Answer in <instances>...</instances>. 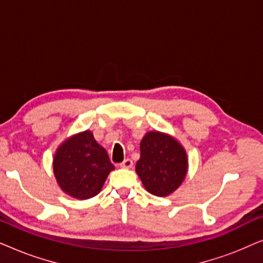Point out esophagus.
<instances>
[{
  "instance_id": "1",
  "label": "esophagus",
  "mask_w": 263,
  "mask_h": 263,
  "mask_svg": "<svg viewBox=\"0 0 263 263\" xmlns=\"http://www.w3.org/2000/svg\"><path fill=\"white\" fill-rule=\"evenodd\" d=\"M120 166L123 167V168H130L133 166V160L132 159H124L120 164Z\"/></svg>"
}]
</instances>
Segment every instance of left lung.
<instances>
[{"mask_svg":"<svg viewBox=\"0 0 263 263\" xmlns=\"http://www.w3.org/2000/svg\"><path fill=\"white\" fill-rule=\"evenodd\" d=\"M141 156L136 172L147 189L156 196H167L181 185L188 168L183 147L159 132H149L140 143Z\"/></svg>","mask_w":263,"mask_h":263,"instance_id":"1","label":"left lung"}]
</instances>
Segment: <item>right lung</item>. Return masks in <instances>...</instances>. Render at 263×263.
I'll return each mask as SVG.
<instances>
[{"label": "right lung", "mask_w": 263, "mask_h": 263, "mask_svg": "<svg viewBox=\"0 0 263 263\" xmlns=\"http://www.w3.org/2000/svg\"><path fill=\"white\" fill-rule=\"evenodd\" d=\"M114 168L106 151L97 143L91 132L67 140L53 159V174L60 186L79 200L96 196Z\"/></svg>", "instance_id": "1"}]
</instances>
